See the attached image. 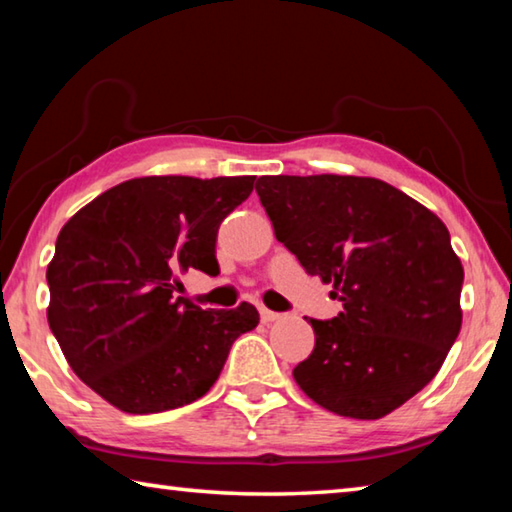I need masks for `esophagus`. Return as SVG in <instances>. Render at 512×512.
Segmentation results:
<instances>
[{
  "label": "esophagus",
  "mask_w": 512,
  "mask_h": 512,
  "mask_svg": "<svg viewBox=\"0 0 512 512\" xmlns=\"http://www.w3.org/2000/svg\"><path fill=\"white\" fill-rule=\"evenodd\" d=\"M259 316H262V320H264V323H273V320H277V318H280V314H275V311H271V309H266V307H262V309H259Z\"/></svg>",
  "instance_id": "1"
}]
</instances>
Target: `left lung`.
I'll return each mask as SVG.
<instances>
[{
	"mask_svg": "<svg viewBox=\"0 0 512 512\" xmlns=\"http://www.w3.org/2000/svg\"><path fill=\"white\" fill-rule=\"evenodd\" d=\"M275 237L343 311L311 323L293 379L323 409L384 418L420 393L461 332L463 266L445 223L400 189L361 176H262Z\"/></svg>",
	"mask_w": 512,
	"mask_h": 512,
	"instance_id": "left-lung-1",
	"label": "left lung"
}]
</instances>
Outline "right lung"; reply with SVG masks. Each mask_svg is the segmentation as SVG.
<instances>
[{"label": "right lung", "mask_w": 512, "mask_h": 512, "mask_svg": "<svg viewBox=\"0 0 512 512\" xmlns=\"http://www.w3.org/2000/svg\"><path fill=\"white\" fill-rule=\"evenodd\" d=\"M255 176H146L108 189L69 219L47 266V320L69 368L124 413L192 404L219 379L259 314L173 296L189 268L219 275L216 232Z\"/></svg>", "instance_id": "add662e5"}]
</instances>
